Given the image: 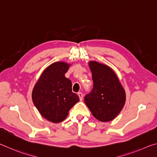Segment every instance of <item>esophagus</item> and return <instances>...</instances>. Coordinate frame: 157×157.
Here are the masks:
<instances>
[{
  "label": "esophagus",
  "mask_w": 157,
  "mask_h": 157,
  "mask_svg": "<svg viewBox=\"0 0 157 157\" xmlns=\"http://www.w3.org/2000/svg\"><path fill=\"white\" fill-rule=\"evenodd\" d=\"M78 96L79 98V100H80V101H82V100H83V94H82L81 92L78 93Z\"/></svg>",
  "instance_id": "34e87169"
}]
</instances>
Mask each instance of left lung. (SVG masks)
Returning <instances> with one entry per match:
<instances>
[{"mask_svg": "<svg viewBox=\"0 0 157 157\" xmlns=\"http://www.w3.org/2000/svg\"><path fill=\"white\" fill-rule=\"evenodd\" d=\"M94 88L84 98V102L95 118L109 122L118 115L126 100L125 91L118 76L109 66L89 61Z\"/></svg>", "mask_w": 157, "mask_h": 157, "instance_id": "1", "label": "left lung"}]
</instances>
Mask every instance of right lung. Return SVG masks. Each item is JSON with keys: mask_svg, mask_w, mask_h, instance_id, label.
<instances>
[{"mask_svg": "<svg viewBox=\"0 0 157 157\" xmlns=\"http://www.w3.org/2000/svg\"><path fill=\"white\" fill-rule=\"evenodd\" d=\"M71 65L57 62L48 66L32 93L33 103L39 112L52 123L64 120L69 110L79 100L78 95L72 92V82L65 77Z\"/></svg>", "mask_w": 157, "mask_h": 157, "instance_id": "obj_1", "label": "right lung"}]
</instances>
